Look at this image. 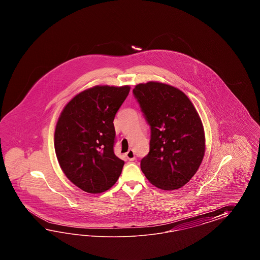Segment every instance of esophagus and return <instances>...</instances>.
Here are the masks:
<instances>
[{"label": "esophagus", "mask_w": 260, "mask_h": 260, "mask_svg": "<svg viewBox=\"0 0 260 260\" xmlns=\"http://www.w3.org/2000/svg\"><path fill=\"white\" fill-rule=\"evenodd\" d=\"M126 158L129 160H134L136 159V154H135V151L133 149H129L126 152Z\"/></svg>", "instance_id": "1"}]
</instances>
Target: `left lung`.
I'll list each match as a JSON object with an SVG mask.
<instances>
[{
    "mask_svg": "<svg viewBox=\"0 0 260 260\" xmlns=\"http://www.w3.org/2000/svg\"><path fill=\"white\" fill-rule=\"evenodd\" d=\"M133 94L150 128L149 151L141 160V170L157 188H181L195 175L205 155L198 112L186 94L165 83H140Z\"/></svg>",
    "mask_w": 260,
    "mask_h": 260,
    "instance_id": "obj_1",
    "label": "left lung"
}]
</instances>
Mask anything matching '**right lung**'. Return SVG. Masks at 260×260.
Instances as JSON below:
<instances>
[{"label":"right lung","instance_id":"add662e5","mask_svg":"<svg viewBox=\"0 0 260 260\" xmlns=\"http://www.w3.org/2000/svg\"><path fill=\"white\" fill-rule=\"evenodd\" d=\"M130 87L94 86L74 96L64 108L55 132V150L62 171L89 193L108 190L124 161L114 153L117 111Z\"/></svg>","mask_w":260,"mask_h":260}]
</instances>
